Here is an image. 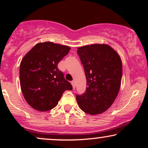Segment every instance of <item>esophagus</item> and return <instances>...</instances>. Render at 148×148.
Wrapping results in <instances>:
<instances>
[{"instance_id": "1", "label": "esophagus", "mask_w": 148, "mask_h": 148, "mask_svg": "<svg viewBox=\"0 0 148 148\" xmlns=\"http://www.w3.org/2000/svg\"><path fill=\"white\" fill-rule=\"evenodd\" d=\"M71 85L73 86V90H75V82H73V81L71 82Z\"/></svg>"}]
</instances>
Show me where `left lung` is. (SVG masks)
<instances>
[{
    "instance_id": "left-lung-1",
    "label": "left lung",
    "mask_w": 148,
    "mask_h": 148,
    "mask_svg": "<svg viewBox=\"0 0 148 148\" xmlns=\"http://www.w3.org/2000/svg\"><path fill=\"white\" fill-rule=\"evenodd\" d=\"M77 52L87 81L86 92L77 95V102L84 112L101 114L111 106L120 90L123 73L121 57L104 44L82 46Z\"/></svg>"
}]
</instances>
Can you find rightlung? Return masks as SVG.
Returning <instances> with one entry per match:
<instances>
[{
	"label": "right lung",
	"mask_w": 148,
	"mask_h": 148,
	"mask_svg": "<svg viewBox=\"0 0 148 148\" xmlns=\"http://www.w3.org/2000/svg\"><path fill=\"white\" fill-rule=\"evenodd\" d=\"M70 47L51 42L36 44L21 60L20 86L30 106L38 111H48L58 104L71 84L58 69V63L69 53Z\"/></svg>",
	"instance_id": "add662e5"
}]
</instances>
